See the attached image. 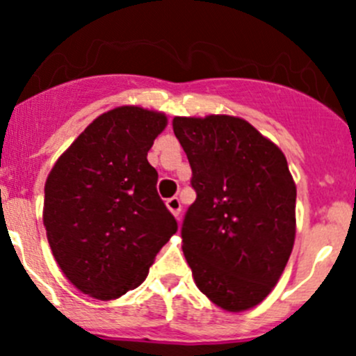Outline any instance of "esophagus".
<instances>
[{"mask_svg":"<svg viewBox=\"0 0 356 356\" xmlns=\"http://www.w3.org/2000/svg\"><path fill=\"white\" fill-rule=\"evenodd\" d=\"M167 208L172 211V215H174L175 218H179V215H181V200L177 198V196H174V198H168L167 200Z\"/></svg>","mask_w":356,"mask_h":356,"instance_id":"obj_1","label":"esophagus"}]
</instances>
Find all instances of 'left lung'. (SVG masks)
<instances>
[{
    "mask_svg": "<svg viewBox=\"0 0 356 356\" xmlns=\"http://www.w3.org/2000/svg\"><path fill=\"white\" fill-rule=\"evenodd\" d=\"M196 201L182 222V251L196 286L217 307L243 312L267 298L296 234V186L284 153L231 115L175 117Z\"/></svg>",
    "mask_w": 356,
    "mask_h": 356,
    "instance_id": "left-lung-1",
    "label": "left lung"
}]
</instances>
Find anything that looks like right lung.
<instances>
[{"instance_id": "right-lung-1", "label": "right lung", "mask_w": 356, "mask_h": 356, "mask_svg": "<svg viewBox=\"0 0 356 356\" xmlns=\"http://www.w3.org/2000/svg\"><path fill=\"white\" fill-rule=\"evenodd\" d=\"M165 113L118 106L99 115L56 160L42 222L53 257L79 291L115 300L138 288L177 232L158 196L148 152Z\"/></svg>"}]
</instances>
